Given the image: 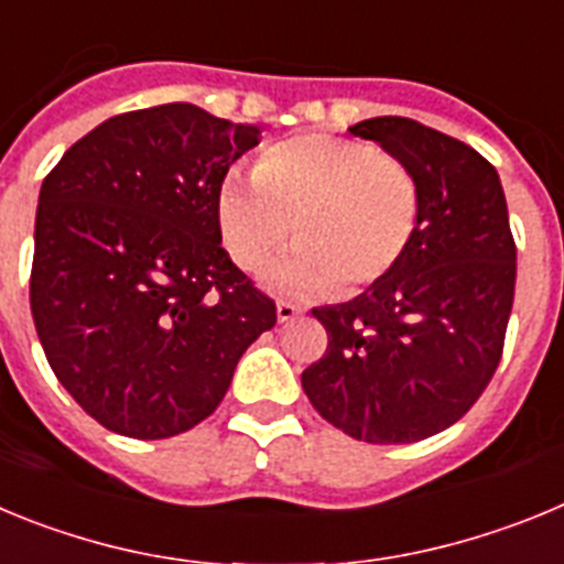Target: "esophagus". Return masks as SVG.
I'll return each mask as SVG.
<instances>
[{"label": "esophagus", "instance_id": "1", "mask_svg": "<svg viewBox=\"0 0 564 564\" xmlns=\"http://www.w3.org/2000/svg\"><path fill=\"white\" fill-rule=\"evenodd\" d=\"M299 313H302V307L291 305V302H279L276 305V318L285 325V322H291V318H296Z\"/></svg>", "mask_w": 564, "mask_h": 564}]
</instances>
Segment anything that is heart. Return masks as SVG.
I'll return each mask as SVG.
<instances>
[{
  "label": "heart",
  "mask_w": 564,
  "mask_h": 564,
  "mask_svg": "<svg viewBox=\"0 0 564 564\" xmlns=\"http://www.w3.org/2000/svg\"><path fill=\"white\" fill-rule=\"evenodd\" d=\"M415 172L376 147L338 134H293L253 163V181L231 172L214 197V223L234 265L268 271L282 293L356 296L390 276L421 231Z\"/></svg>",
  "instance_id": "1"
}]
</instances>
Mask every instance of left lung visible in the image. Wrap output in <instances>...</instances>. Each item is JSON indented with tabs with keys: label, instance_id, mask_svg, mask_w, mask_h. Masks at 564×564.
Returning <instances> with one entry per match:
<instances>
[{
	"label": "left lung",
	"instance_id": "left-lung-1",
	"mask_svg": "<svg viewBox=\"0 0 564 564\" xmlns=\"http://www.w3.org/2000/svg\"><path fill=\"white\" fill-rule=\"evenodd\" d=\"M350 132L415 172L421 231L383 282L313 307L327 352L302 387L356 441L415 443L460 421L500 364L517 282L506 194L480 152L412 118L381 115Z\"/></svg>",
	"mask_w": 564,
	"mask_h": 564
}]
</instances>
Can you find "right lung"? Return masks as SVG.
I'll use <instances>...</instances> for the list:
<instances>
[{
  "label": "right lung",
  "instance_id": "right-lung-1",
  "mask_svg": "<svg viewBox=\"0 0 564 564\" xmlns=\"http://www.w3.org/2000/svg\"><path fill=\"white\" fill-rule=\"evenodd\" d=\"M259 127L194 104L115 115L39 192L30 311L64 390L118 435L206 421L276 307L226 253L214 197Z\"/></svg>",
  "mask_w": 564,
  "mask_h": 564
}]
</instances>
